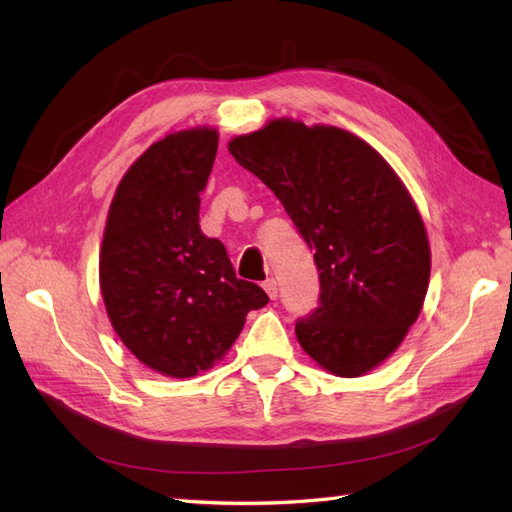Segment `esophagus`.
I'll list each match as a JSON object with an SVG mask.
<instances>
[{"mask_svg":"<svg viewBox=\"0 0 512 512\" xmlns=\"http://www.w3.org/2000/svg\"><path fill=\"white\" fill-rule=\"evenodd\" d=\"M262 288L266 290V295L270 297V299H277V281L275 279H266L264 281V284H262Z\"/></svg>","mask_w":512,"mask_h":512,"instance_id":"esophagus-1","label":"esophagus"}]
</instances>
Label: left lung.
<instances>
[{
    "mask_svg": "<svg viewBox=\"0 0 512 512\" xmlns=\"http://www.w3.org/2000/svg\"><path fill=\"white\" fill-rule=\"evenodd\" d=\"M233 158L284 204L319 270V306L297 339L328 372L383 363L418 319L431 253L422 217L383 156L339 127L281 121L239 136Z\"/></svg>",
    "mask_w": 512,
    "mask_h": 512,
    "instance_id": "obj_1",
    "label": "left lung"
}]
</instances>
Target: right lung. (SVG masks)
I'll return each mask as SVG.
<instances>
[{"mask_svg":"<svg viewBox=\"0 0 512 512\" xmlns=\"http://www.w3.org/2000/svg\"><path fill=\"white\" fill-rule=\"evenodd\" d=\"M215 154V129L169 134L129 167L107 215V317L138 361L173 378L220 361L246 314L268 303L257 284L235 277L220 239L200 228V193Z\"/></svg>","mask_w":512,"mask_h":512,"instance_id":"right-lung-1","label":"right lung"}]
</instances>
